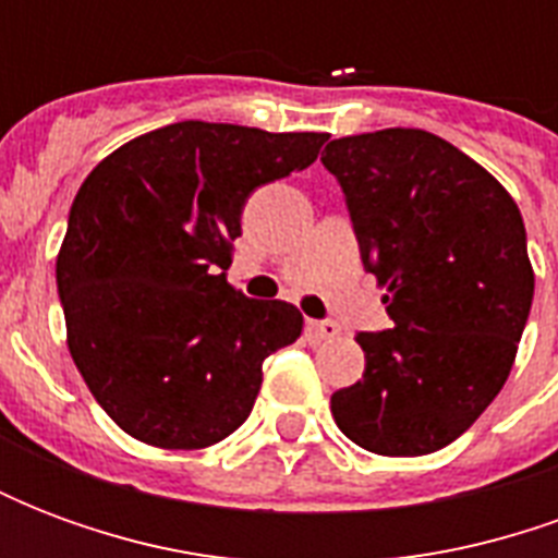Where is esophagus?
Segmentation results:
<instances>
[{
	"mask_svg": "<svg viewBox=\"0 0 558 558\" xmlns=\"http://www.w3.org/2000/svg\"><path fill=\"white\" fill-rule=\"evenodd\" d=\"M307 331H311L316 340H335L340 335V326L338 323H331V319H311V323H307Z\"/></svg>",
	"mask_w": 558,
	"mask_h": 558,
	"instance_id": "esophagus-1",
	"label": "esophagus"
}]
</instances>
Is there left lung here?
<instances>
[{"label": "left lung", "instance_id": "obj_1", "mask_svg": "<svg viewBox=\"0 0 558 558\" xmlns=\"http://www.w3.org/2000/svg\"><path fill=\"white\" fill-rule=\"evenodd\" d=\"M364 268L395 328L362 331L364 376L331 415L374 454L418 457L466 433L502 391L535 275L520 208L481 163L418 128L331 140Z\"/></svg>", "mask_w": 558, "mask_h": 558}]
</instances>
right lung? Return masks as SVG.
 Listing matches in <instances>:
<instances>
[{
  "mask_svg": "<svg viewBox=\"0 0 558 558\" xmlns=\"http://www.w3.org/2000/svg\"><path fill=\"white\" fill-rule=\"evenodd\" d=\"M326 140L175 122L116 148L80 184L56 259L68 350L134 439L208 448L251 415L263 362L304 319L232 290V242L247 196L311 167Z\"/></svg>",
  "mask_w": 558,
  "mask_h": 558,
  "instance_id": "add662e5",
  "label": "right lung"
}]
</instances>
